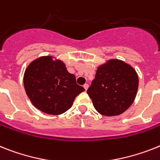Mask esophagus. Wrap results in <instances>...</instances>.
Returning <instances> with one entry per match:
<instances>
[{"instance_id":"34e87169","label":"esophagus","mask_w":160,"mask_h":160,"mask_svg":"<svg viewBox=\"0 0 160 160\" xmlns=\"http://www.w3.org/2000/svg\"><path fill=\"white\" fill-rule=\"evenodd\" d=\"M84 89H85V91H86L87 89H88V84H84Z\"/></svg>"}]
</instances>
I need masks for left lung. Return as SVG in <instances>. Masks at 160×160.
I'll return each instance as SVG.
<instances>
[{
  "label": "left lung",
  "mask_w": 160,
  "mask_h": 160,
  "mask_svg": "<svg viewBox=\"0 0 160 160\" xmlns=\"http://www.w3.org/2000/svg\"><path fill=\"white\" fill-rule=\"evenodd\" d=\"M138 88L136 71L121 60L111 59L98 67L87 93L99 113L114 116L132 105Z\"/></svg>",
  "instance_id": "obj_1"
}]
</instances>
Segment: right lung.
<instances>
[{
    "mask_svg": "<svg viewBox=\"0 0 160 160\" xmlns=\"http://www.w3.org/2000/svg\"><path fill=\"white\" fill-rule=\"evenodd\" d=\"M25 91L37 109L49 115L64 113L72 107L76 97L84 88L78 85L76 76L68 72L60 60L51 56L31 62L23 77Z\"/></svg>",
    "mask_w": 160,
    "mask_h": 160,
    "instance_id": "obj_1",
    "label": "right lung"
}]
</instances>
